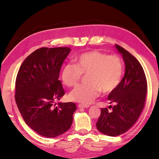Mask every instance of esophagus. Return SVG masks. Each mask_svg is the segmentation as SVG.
Masks as SVG:
<instances>
[{
  "label": "esophagus",
  "instance_id": "esophagus-1",
  "mask_svg": "<svg viewBox=\"0 0 159 159\" xmlns=\"http://www.w3.org/2000/svg\"><path fill=\"white\" fill-rule=\"evenodd\" d=\"M78 107H79V108H88V107H89V105H85V104H79V105H78Z\"/></svg>",
  "mask_w": 159,
  "mask_h": 159
}]
</instances>
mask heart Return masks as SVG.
Listing matches in <instances>:
<instances>
[{
  "instance_id": "1",
  "label": "heart",
  "mask_w": 159,
  "mask_h": 159,
  "mask_svg": "<svg viewBox=\"0 0 159 159\" xmlns=\"http://www.w3.org/2000/svg\"><path fill=\"white\" fill-rule=\"evenodd\" d=\"M75 65L67 64L61 72V79L67 87L75 86L83 74H87L88 85H80L70 93L72 101L85 105L92 103L100 92L109 93L120 85L123 75V63L116 55L92 50L74 59Z\"/></svg>"
}]
</instances>
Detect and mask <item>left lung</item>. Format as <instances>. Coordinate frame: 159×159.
<instances>
[{
  "instance_id": "left-lung-1",
  "label": "left lung",
  "mask_w": 159,
  "mask_h": 159,
  "mask_svg": "<svg viewBox=\"0 0 159 159\" xmlns=\"http://www.w3.org/2000/svg\"><path fill=\"white\" fill-rule=\"evenodd\" d=\"M122 56L125 73L120 85L108 96L112 111L101 109L96 123L102 134L115 137L126 133L136 122L143 109L147 92V80L140 63L126 50L115 45Z\"/></svg>"
}]
</instances>
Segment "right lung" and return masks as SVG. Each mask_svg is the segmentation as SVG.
Here are the masks:
<instances>
[{"label": "right lung", "mask_w": 159, "mask_h": 159, "mask_svg": "<svg viewBox=\"0 0 159 159\" xmlns=\"http://www.w3.org/2000/svg\"><path fill=\"white\" fill-rule=\"evenodd\" d=\"M70 51L67 47L36 50L24 61L17 75L15 99L20 112L29 127L47 138L68 130L76 110L73 102H59L54 107L65 94L59 76Z\"/></svg>", "instance_id": "add662e5"}]
</instances>
